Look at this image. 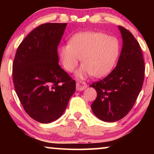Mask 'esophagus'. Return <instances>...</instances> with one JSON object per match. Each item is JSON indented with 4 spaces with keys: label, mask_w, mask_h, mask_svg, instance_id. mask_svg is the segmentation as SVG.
<instances>
[{
    "label": "esophagus",
    "mask_w": 154,
    "mask_h": 154,
    "mask_svg": "<svg viewBox=\"0 0 154 154\" xmlns=\"http://www.w3.org/2000/svg\"><path fill=\"white\" fill-rule=\"evenodd\" d=\"M88 85L85 82L83 81H79L76 83V89L79 91H82V90H85V88H87Z\"/></svg>",
    "instance_id": "1"
}]
</instances>
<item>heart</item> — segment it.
<instances>
[{"instance_id": "b5f03b06", "label": "heart", "mask_w": 154, "mask_h": 154, "mask_svg": "<svg viewBox=\"0 0 154 154\" xmlns=\"http://www.w3.org/2000/svg\"><path fill=\"white\" fill-rule=\"evenodd\" d=\"M121 44L114 36L100 32H81L73 35L68 43L61 46L59 54L64 68L74 70L81 60L83 64L76 76L103 77L112 71L119 58Z\"/></svg>"}]
</instances>
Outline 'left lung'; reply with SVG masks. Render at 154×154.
Segmentation results:
<instances>
[{"label":"left lung","instance_id":"8db88e82","mask_svg":"<svg viewBox=\"0 0 154 154\" xmlns=\"http://www.w3.org/2000/svg\"><path fill=\"white\" fill-rule=\"evenodd\" d=\"M123 48L116 68L104 79L90 87L97 91L91 105L92 112L105 122H115L125 116L136 102L144 79V62L140 45L133 35L119 26Z\"/></svg>","mask_w":154,"mask_h":154}]
</instances>
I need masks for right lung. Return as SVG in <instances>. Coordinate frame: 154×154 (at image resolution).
<instances>
[{
	"label": "right lung",
	"instance_id": "obj_1",
	"mask_svg": "<svg viewBox=\"0 0 154 154\" xmlns=\"http://www.w3.org/2000/svg\"><path fill=\"white\" fill-rule=\"evenodd\" d=\"M66 25L45 23L33 29L19 45L12 64L19 100L41 123L62 116L75 90V81L59 65L57 47Z\"/></svg>",
	"mask_w": 154,
	"mask_h": 154
}]
</instances>
